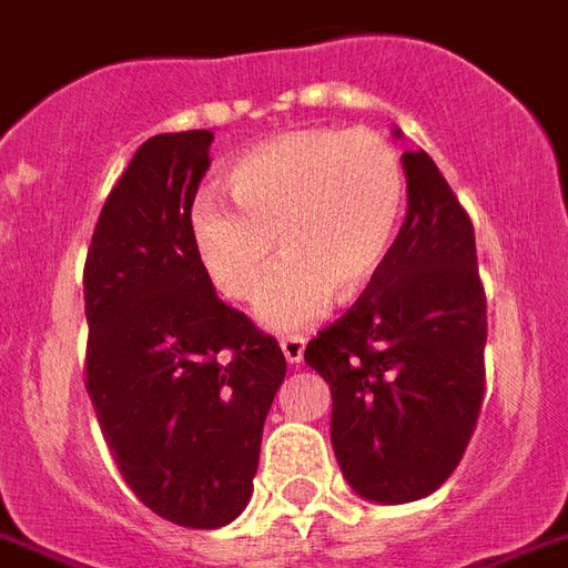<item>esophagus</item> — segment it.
<instances>
[{
  "instance_id": "34e87169",
  "label": "esophagus",
  "mask_w": 568,
  "mask_h": 568,
  "mask_svg": "<svg viewBox=\"0 0 568 568\" xmlns=\"http://www.w3.org/2000/svg\"><path fill=\"white\" fill-rule=\"evenodd\" d=\"M280 348H283L285 361L292 363V366H301L306 339H303V336H283V339H280Z\"/></svg>"
}]
</instances>
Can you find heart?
<instances>
[{
  "label": "heart",
  "mask_w": 568,
  "mask_h": 568,
  "mask_svg": "<svg viewBox=\"0 0 568 568\" xmlns=\"http://www.w3.org/2000/svg\"><path fill=\"white\" fill-rule=\"evenodd\" d=\"M226 205L202 193L190 235L202 271L229 301H255L258 322L303 331L327 313L333 292L352 301L369 288L389 255L405 211V166L369 130L313 128L283 133L237 160Z\"/></svg>",
  "instance_id": "b5f03b06"
}]
</instances>
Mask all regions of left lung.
<instances>
[{
	"label": "left lung",
	"instance_id": "left-lung-1",
	"mask_svg": "<svg viewBox=\"0 0 568 568\" xmlns=\"http://www.w3.org/2000/svg\"><path fill=\"white\" fill-rule=\"evenodd\" d=\"M402 166L408 214L389 255L303 354L331 384L342 476L375 504H410L447 483L486 389L474 223L426 151H405Z\"/></svg>",
	"mask_w": 568,
	"mask_h": 568
}]
</instances>
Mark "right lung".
Wrapping results in <instances>:
<instances>
[{
    "instance_id": "right-lung-1",
    "label": "right lung",
    "mask_w": 568,
    "mask_h": 568,
    "mask_svg": "<svg viewBox=\"0 0 568 568\" xmlns=\"http://www.w3.org/2000/svg\"><path fill=\"white\" fill-rule=\"evenodd\" d=\"M211 130L142 142L85 255V389L130 491L179 527L235 521L285 378L274 336L220 301L190 211Z\"/></svg>"
}]
</instances>
